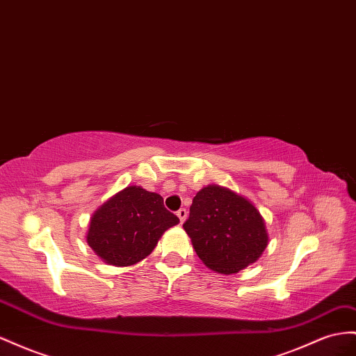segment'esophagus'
Segmentation results:
<instances>
[{
  "label": "esophagus",
  "mask_w": 356,
  "mask_h": 356,
  "mask_svg": "<svg viewBox=\"0 0 356 356\" xmlns=\"http://www.w3.org/2000/svg\"><path fill=\"white\" fill-rule=\"evenodd\" d=\"M177 216H178V218H179V222L184 223V220L187 218V209H186V208H179V209L177 211Z\"/></svg>",
  "instance_id": "obj_1"
}]
</instances>
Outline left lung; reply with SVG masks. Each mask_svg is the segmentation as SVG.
<instances>
[{
    "instance_id": "left-lung-1",
    "label": "left lung",
    "mask_w": 356,
    "mask_h": 356,
    "mask_svg": "<svg viewBox=\"0 0 356 356\" xmlns=\"http://www.w3.org/2000/svg\"><path fill=\"white\" fill-rule=\"evenodd\" d=\"M182 227L200 261L220 274L241 271L268 245L265 220L256 207L217 184L197 191Z\"/></svg>"
}]
</instances>
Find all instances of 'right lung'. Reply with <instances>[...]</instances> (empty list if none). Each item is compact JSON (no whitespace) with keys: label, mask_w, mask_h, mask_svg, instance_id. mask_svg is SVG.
<instances>
[{"label":"right lung","mask_w":356,"mask_h":356,"mask_svg":"<svg viewBox=\"0 0 356 356\" xmlns=\"http://www.w3.org/2000/svg\"><path fill=\"white\" fill-rule=\"evenodd\" d=\"M178 223L160 195L130 186L92 214L86 243L106 264L130 266L145 259L165 230Z\"/></svg>","instance_id":"add662e5"}]
</instances>
